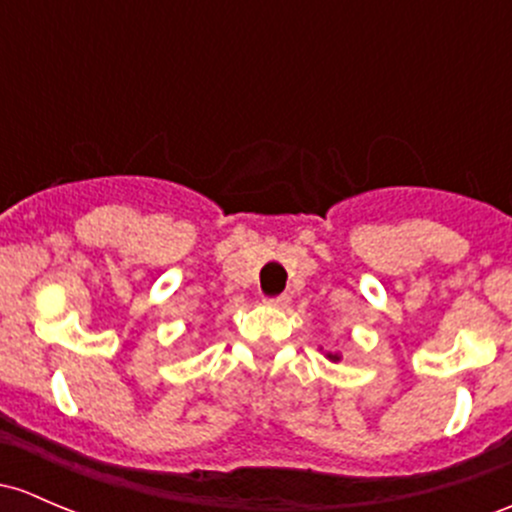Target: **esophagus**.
<instances>
[{
    "label": "esophagus",
    "instance_id": "esophagus-1",
    "mask_svg": "<svg viewBox=\"0 0 512 512\" xmlns=\"http://www.w3.org/2000/svg\"><path fill=\"white\" fill-rule=\"evenodd\" d=\"M265 304H270V306H279V309H284V306L289 304V297H265Z\"/></svg>",
    "mask_w": 512,
    "mask_h": 512
}]
</instances>
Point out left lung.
I'll list each match as a JSON object with an SVG mask.
<instances>
[{
    "label": "left lung",
    "instance_id": "1",
    "mask_svg": "<svg viewBox=\"0 0 512 512\" xmlns=\"http://www.w3.org/2000/svg\"><path fill=\"white\" fill-rule=\"evenodd\" d=\"M328 358H331V360H338V355H328Z\"/></svg>",
    "mask_w": 512,
    "mask_h": 512
}]
</instances>
